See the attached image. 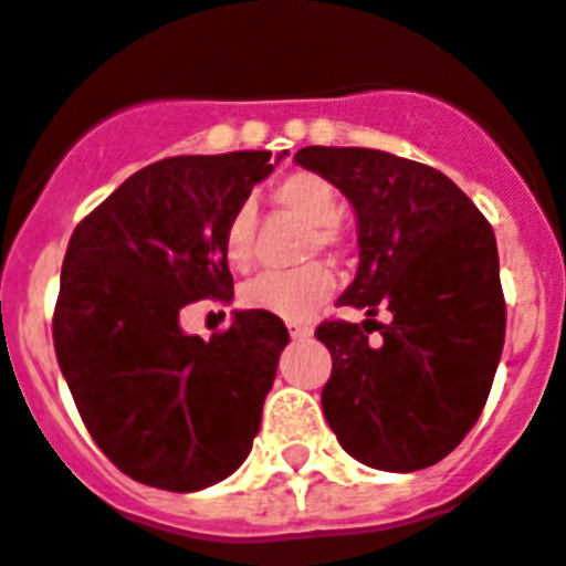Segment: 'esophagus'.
<instances>
[{
    "instance_id": "1",
    "label": "esophagus",
    "mask_w": 566,
    "mask_h": 566,
    "mask_svg": "<svg viewBox=\"0 0 566 566\" xmlns=\"http://www.w3.org/2000/svg\"><path fill=\"white\" fill-rule=\"evenodd\" d=\"M287 331H291L293 339H307V336H311V327L296 325V322H291V325H287Z\"/></svg>"
}]
</instances>
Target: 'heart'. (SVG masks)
Returning a JSON list of instances; mask_svg holds the SVG:
<instances>
[{"instance_id":"1","label":"heart","mask_w":566,"mask_h":566,"mask_svg":"<svg viewBox=\"0 0 566 566\" xmlns=\"http://www.w3.org/2000/svg\"><path fill=\"white\" fill-rule=\"evenodd\" d=\"M270 201L282 210L293 212L311 227L307 239V253L316 250H331L339 253L345 239L339 230V192L327 178L316 172H291L270 187ZM221 250L232 270H247L253 264L255 253V212L253 207H239L227 218L224 235H221ZM336 279L325 264H305L293 273H268L259 275L241 291V305L250 311L273 313L279 319L302 322L311 319L313 313L334 296Z\"/></svg>"}]
</instances>
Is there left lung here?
<instances>
[{"label": "left lung", "instance_id": "1", "mask_svg": "<svg viewBox=\"0 0 566 566\" xmlns=\"http://www.w3.org/2000/svg\"><path fill=\"white\" fill-rule=\"evenodd\" d=\"M296 164L345 192L359 224V270L339 305L371 319H325L334 359L322 408L342 449L382 472H417L469 434L501 363L506 302L492 224L454 180L359 146H305ZM379 310L392 313L382 326ZM379 329L384 339L367 345Z\"/></svg>", "mask_w": 566, "mask_h": 566}]
</instances>
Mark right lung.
I'll use <instances>...</instances> for the list:
<instances>
[{
    "label": "right lung",
    "mask_w": 566,
    "mask_h": 566,
    "mask_svg": "<svg viewBox=\"0 0 566 566\" xmlns=\"http://www.w3.org/2000/svg\"><path fill=\"white\" fill-rule=\"evenodd\" d=\"M270 172V151L164 158L71 232L51 322L56 363L99 452L132 481L198 492L253 449L287 327L239 311L203 342L178 316L232 298L221 235Z\"/></svg>",
    "instance_id": "add662e5"
}]
</instances>
